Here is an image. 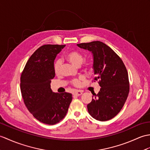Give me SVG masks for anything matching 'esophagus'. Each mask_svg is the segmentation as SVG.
Here are the masks:
<instances>
[{"label": "esophagus", "instance_id": "34e87169", "mask_svg": "<svg viewBox=\"0 0 150 150\" xmlns=\"http://www.w3.org/2000/svg\"><path fill=\"white\" fill-rule=\"evenodd\" d=\"M82 91H75V92L74 93V95H75V96H81V95H82Z\"/></svg>", "mask_w": 150, "mask_h": 150}]
</instances>
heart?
I'll list each match as a JSON object with an SVG mask.
<instances>
[{
  "instance_id": "heart-1",
  "label": "heart",
  "mask_w": 150,
  "mask_h": 150,
  "mask_svg": "<svg viewBox=\"0 0 150 150\" xmlns=\"http://www.w3.org/2000/svg\"><path fill=\"white\" fill-rule=\"evenodd\" d=\"M66 58L67 60L70 62L71 64L76 66V67H80L84 60V57L83 55L77 51H71L69 52L66 54ZM62 65V61L61 59H57L55 61L54 64V69L55 74H58L60 71V69ZM86 68L87 69H90L91 68V65L90 64H87L86 65ZM82 78H80L79 79H74L72 81V83H74L75 86H78L80 84L81 82V80Z\"/></svg>"
}]
</instances>
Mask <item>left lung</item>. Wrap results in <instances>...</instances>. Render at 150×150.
Returning <instances> with one entry per match:
<instances>
[{"mask_svg": "<svg viewBox=\"0 0 150 150\" xmlns=\"http://www.w3.org/2000/svg\"><path fill=\"white\" fill-rule=\"evenodd\" d=\"M91 52L93 69L101 87L98 94L88 104L89 114L95 119L105 121L112 119L120 112L129 93V81L127 68L121 58L101 41L77 44Z\"/></svg>", "mask_w": 150, "mask_h": 150, "instance_id": "left-lung-1", "label": "left lung"}]
</instances>
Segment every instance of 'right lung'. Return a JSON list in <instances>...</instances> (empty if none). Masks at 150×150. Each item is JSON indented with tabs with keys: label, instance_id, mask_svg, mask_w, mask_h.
<instances>
[{
	"label": "right lung",
	"instance_id": "1",
	"mask_svg": "<svg viewBox=\"0 0 150 150\" xmlns=\"http://www.w3.org/2000/svg\"><path fill=\"white\" fill-rule=\"evenodd\" d=\"M65 45H45L31 55L21 75L20 89L29 112L40 122L54 125L63 119L72 100L69 93L52 91L54 60Z\"/></svg>",
	"mask_w": 150,
	"mask_h": 150
}]
</instances>
